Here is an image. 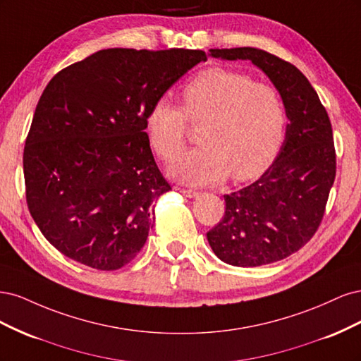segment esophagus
Masks as SVG:
<instances>
[{
    "label": "esophagus",
    "instance_id": "obj_1",
    "mask_svg": "<svg viewBox=\"0 0 361 361\" xmlns=\"http://www.w3.org/2000/svg\"><path fill=\"white\" fill-rule=\"evenodd\" d=\"M178 190H179V192H182L185 195V197H188V199H194L199 195L197 191H192V190H182V188H178Z\"/></svg>",
    "mask_w": 361,
    "mask_h": 361
}]
</instances>
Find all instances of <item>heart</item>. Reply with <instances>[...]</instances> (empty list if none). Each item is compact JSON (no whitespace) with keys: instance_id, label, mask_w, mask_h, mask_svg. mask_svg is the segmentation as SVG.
Masks as SVG:
<instances>
[{"instance_id":"1","label":"heart","mask_w":361,"mask_h":361,"mask_svg":"<svg viewBox=\"0 0 361 361\" xmlns=\"http://www.w3.org/2000/svg\"><path fill=\"white\" fill-rule=\"evenodd\" d=\"M182 108L159 97L145 117L146 133L166 161L187 143L188 120L203 122L200 149L170 167L174 178L191 185L257 176L274 159L286 134V108L276 87L226 68H209L182 89Z\"/></svg>"}]
</instances>
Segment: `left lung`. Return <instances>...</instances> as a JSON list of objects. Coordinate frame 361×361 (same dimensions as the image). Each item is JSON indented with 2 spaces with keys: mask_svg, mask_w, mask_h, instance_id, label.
<instances>
[{
  "mask_svg": "<svg viewBox=\"0 0 361 361\" xmlns=\"http://www.w3.org/2000/svg\"><path fill=\"white\" fill-rule=\"evenodd\" d=\"M221 60H250L279 90L289 123L276 161L248 187L226 194L223 220L206 233L218 259L233 267L272 264L298 251L318 231L336 178L329 114L309 80L257 48L209 49Z\"/></svg>",
  "mask_w": 361,
  "mask_h": 361,
  "instance_id": "left-lung-1",
  "label": "left lung"
}]
</instances>
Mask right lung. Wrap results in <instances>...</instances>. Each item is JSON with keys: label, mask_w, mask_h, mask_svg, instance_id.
I'll use <instances>...</instances> for the list:
<instances>
[{"label": "right lung", "mask_w": 361, "mask_h": 361, "mask_svg": "<svg viewBox=\"0 0 361 361\" xmlns=\"http://www.w3.org/2000/svg\"><path fill=\"white\" fill-rule=\"evenodd\" d=\"M203 51L111 48L60 71L43 90L24 147L27 204L60 253L94 269L133 260L171 190L145 117Z\"/></svg>", "instance_id": "right-lung-1"}]
</instances>
